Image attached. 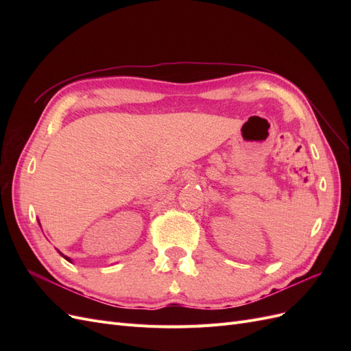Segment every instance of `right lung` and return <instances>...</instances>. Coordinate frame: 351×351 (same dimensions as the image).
<instances>
[{
  "label": "right lung",
  "instance_id": "right-lung-1",
  "mask_svg": "<svg viewBox=\"0 0 351 351\" xmlns=\"http://www.w3.org/2000/svg\"><path fill=\"white\" fill-rule=\"evenodd\" d=\"M60 254H61V256H62V258H64V259H66V261H69V262H71V259H70V258H67V256H64V254H62V253H61V252H60Z\"/></svg>",
  "mask_w": 351,
  "mask_h": 351
}]
</instances>
